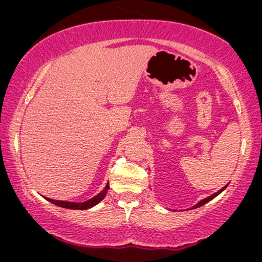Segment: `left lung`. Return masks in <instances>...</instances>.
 <instances>
[{
	"label": "left lung",
	"instance_id": "obj_1",
	"mask_svg": "<svg viewBox=\"0 0 262 262\" xmlns=\"http://www.w3.org/2000/svg\"><path fill=\"white\" fill-rule=\"evenodd\" d=\"M228 186V185H227ZM227 186H224V187L223 188H222V189H220V191H218V192H216V193H214V194H212V195H211V196H207V198H205V199H203V200H200V202L198 203V204H196V205L195 206H193V209H196V207H199V206H203L204 205V204H206L207 202H210V200H212L213 198H214V196H217L218 194H220V193L221 192H223L224 191V189L225 188H227Z\"/></svg>",
	"mask_w": 262,
	"mask_h": 262
}]
</instances>
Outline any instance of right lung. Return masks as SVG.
Wrapping results in <instances>:
<instances>
[{"label":"right lung","mask_w":262,"mask_h":262,"mask_svg":"<svg viewBox=\"0 0 262 262\" xmlns=\"http://www.w3.org/2000/svg\"><path fill=\"white\" fill-rule=\"evenodd\" d=\"M110 188V185L107 184L106 187L103 188V191H101L99 193L98 195H95L94 198L87 200V202L84 203H70V202H63V200H53V199H50V198H46L49 200V202H51L52 204H55V205L59 206V207H64V209H71V210H87V209H91L96 204L101 202V200L105 198L107 191H108Z\"/></svg>","instance_id":"add662e5"}]
</instances>
